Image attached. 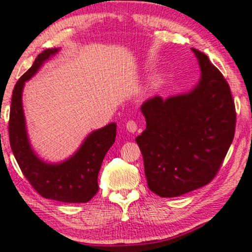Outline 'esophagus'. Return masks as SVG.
<instances>
[{
  "instance_id": "34e87169",
  "label": "esophagus",
  "mask_w": 252,
  "mask_h": 252,
  "mask_svg": "<svg viewBox=\"0 0 252 252\" xmlns=\"http://www.w3.org/2000/svg\"><path fill=\"white\" fill-rule=\"evenodd\" d=\"M126 129L129 133H134L138 129V125L134 120H129L126 123Z\"/></svg>"
}]
</instances>
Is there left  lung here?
I'll return each instance as SVG.
<instances>
[{
    "mask_svg": "<svg viewBox=\"0 0 252 252\" xmlns=\"http://www.w3.org/2000/svg\"><path fill=\"white\" fill-rule=\"evenodd\" d=\"M199 81L188 93L141 105L146 129L135 138L152 192L179 197L215 178L233 140L236 109L226 80L199 50Z\"/></svg>",
    "mask_w": 252,
    "mask_h": 252,
    "instance_id": "8db88e82",
    "label": "left lung"
}]
</instances>
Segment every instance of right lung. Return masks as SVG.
I'll use <instances>...</instances> for the list:
<instances>
[{"mask_svg":"<svg viewBox=\"0 0 252 252\" xmlns=\"http://www.w3.org/2000/svg\"><path fill=\"white\" fill-rule=\"evenodd\" d=\"M59 50H43L15 85L9 117V140L21 171L37 193L62 203H86L99 190L97 174L106 153L115 141L117 124L111 123L90 133L78 151L61 162H47L38 158L27 133L22 105L23 87L26 81Z\"/></svg>","mask_w":252,"mask_h":252,"instance_id":"add662e5","label":"right lung"}]
</instances>
